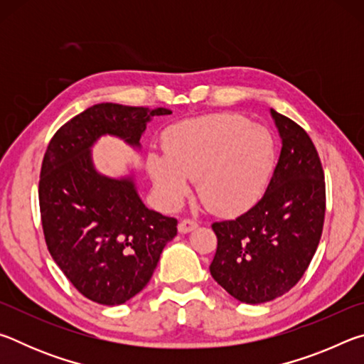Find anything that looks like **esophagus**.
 Here are the masks:
<instances>
[{
    "label": "esophagus",
    "instance_id": "1",
    "mask_svg": "<svg viewBox=\"0 0 364 364\" xmlns=\"http://www.w3.org/2000/svg\"><path fill=\"white\" fill-rule=\"evenodd\" d=\"M199 226V223H197L196 220L193 218H184L180 221V225H178V231L180 232H191L193 230H196V228Z\"/></svg>",
    "mask_w": 364,
    "mask_h": 364
}]
</instances>
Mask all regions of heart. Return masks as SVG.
<instances>
[{
  "label": "heart",
  "instance_id": "1",
  "mask_svg": "<svg viewBox=\"0 0 364 364\" xmlns=\"http://www.w3.org/2000/svg\"><path fill=\"white\" fill-rule=\"evenodd\" d=\"M165 156L151 152L147 171L167 207H176L197 180V196L208 210L234 215L262 194L274 162V141L245 117L215 114L189 119L164 134Z\"/></svg>",
  "mask_w": 364,
  "mask_h": 364
}]
</instances>
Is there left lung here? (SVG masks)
<instances>
[{"mask_svg": "<svg viewBox=\"0 0 364 364\" xmlns=\"http://www.w3.org/2000/svg\"><path fill=\"white\" fill-rule=\"evenodd\" d=\"M282 139L281 154L257 204L234 220L215 221L217 252L210 274L244 304L281 297L305 274L321 239L326 183L308 133L271 109Z\"/></svg>", "mask_w": 364, "mask_h": 364, "instance_id": "1", "label": "left lung"}]
</instances>
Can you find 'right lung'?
Listing matches in <instances>:
<instances>
[{
	"mask_svg": "<svg viewBox=\"0 0 364 364\" xmlns=\"http://www.w3.org/2000/svg\"><path fill=\"white\" fill-rule=\"evenodd\" d=\"M168 114L95 104L54 133L43 157L38 199L48 250L72 286L96 304L122 305L143 291L178 220L149 210L133 178L97 173L90 149L102 134L139 147L146 123Z\"/></svg>",
	"mask_w": 364,
	"mask_h": 364,
	"instance_id": "obj_1",
	"label": "right lung"
}]
</instances>
